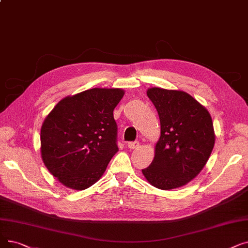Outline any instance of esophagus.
<instances>
[{
    "instance_id": "esophagus-1",
    "label": "esophagus",
    "mask_w": 248,
    "mask_h": 248,
    "mask_svg": "<svg viewBox=\"0 0 248 248\" xmlns=\"http://www.w3.org/2000/svg\"><path fill=\"white\" fill-rule=\"evenodd\" d=\"M139 145H140V142L139 141H134V142H130L127 144V147L130 148V149H136V148H138L139 147Z\"/></svg>"
}]
</instances>
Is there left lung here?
I'll list each match as a JSON object with an SVG mask.
<instances>
[{
  "mask_svg": "<svg viewBox=\"0 0 248 248\" xmlns=\"http://www.w3.org/2000/svg\"><path fill=\"white\" fill-rule=\"evenodd\" d=\"M158 112L161 136L151 165L142 170L153 186L173 189L195 178L212 153L215 134L209 111L184 91H147Z\"/></svg>",
  "mask_w": 248,
  "mask_h": 248,
  "instance_id": "1",
  "label": "left lung"
}]
</instances>
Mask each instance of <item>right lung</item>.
I'll list each match as a JSON object with an SVG mask.
<instances>
[{"mask_svg": "<svg viewBox=\"0 0 248 248\" xmlns=\"http://www.w3.org/2000/svg\"><path fill=\"white\" fill-rule=\"evenodd\" d=\"M122 89L93 88L61 100L41 126V156L63 186L86 189L118 151L113 109Z\"/></svg>", "mask_w": 248, "mask_h": 248, "instance_id": "1", "label": "right lung"}]
</instances>
